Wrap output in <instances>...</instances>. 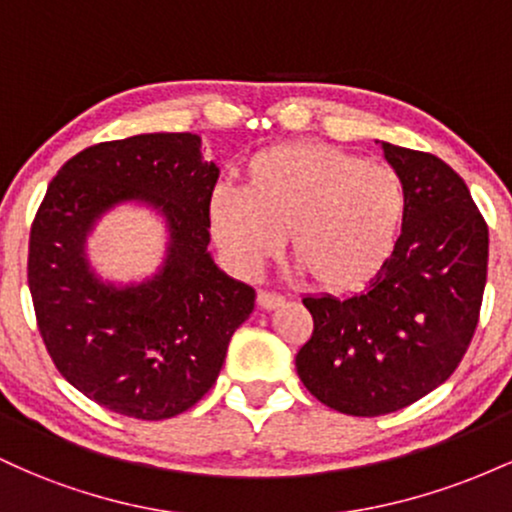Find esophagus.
<instances>
[{
    "label": "esophagus",
    "instance_id": "esophagus-1",
    "mask_svg": "<svg viewBox=\"0 0 512 512\" xmlns=\"http://www.w3.org/2000/svg\"><path fill=\"white\" fill-rule=\"evenodd\" d=\"M284 303H286V298L279 296V293H269V291L257 293V305H260L262 310H274Z\"/></svg>",
    "mask_w": 512,
    "mask_h": 512
}]
</instances>
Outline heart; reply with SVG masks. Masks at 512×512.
<instances>
[{
	"label": "heart",
	"mask_w": 512,
	"mask_h": 512,
	"mask_svg": "<svg viewBox=\"0 0 512 512\" xmlns=\"http://www.w3.org/2000/svg\"><path fill=\"white\" fill-rule=\"evenodd\" d=\"M407 190L392 168L330 144H286L252 156L245 185L211 192L207 221L223 260L257 276L284 248L315 289L368 284L395 250Z\"/></svg>",
	"instance_id": "1"
}]
</instances>
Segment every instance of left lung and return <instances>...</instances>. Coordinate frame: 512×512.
<instances>
[{
    "instance_id": "obj_1",
    "label": "left lung",
    "mask_w": 512,
    "mask_h": 512,
    "mask_svg": "<svg viewBox=\"0 0 512 512\" xmlns=\"http://www.w3.org/2000/svg\"><path fill=\"white\" fill-rule=\"evenodd\" d=\"M407 190L395 250L361 293L308 296L313 337L296 354L313 397L349 416L404 409L460 366L479 322L489 226L438 156L383 142Z\"/></svg>"
}]
</instances>
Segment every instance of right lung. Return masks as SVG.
I'll use <instances>...</instances> for the list:
<instances>
[{
    "label": "right lung",
    "instance_id": "1",
    "mask_svg": "<svg viewBox=\"0 0 512 512\" xmlns=\"http://www.w3.org/2000/svg\"><path fill=\"white\" fill-rule=\"evenodd\" d=\"M190 132L137 134L69 158L31 226L28 289L45 349L67 383L142 421L178 416L219 378L255 289L211 260L207 204L219 168ZM142 201L164 214V267L142 285L98 280L85 238L105 210Z\"/></svg>",
    "mask_w": 512,
    "mask_h": 512
}]
</instances>
